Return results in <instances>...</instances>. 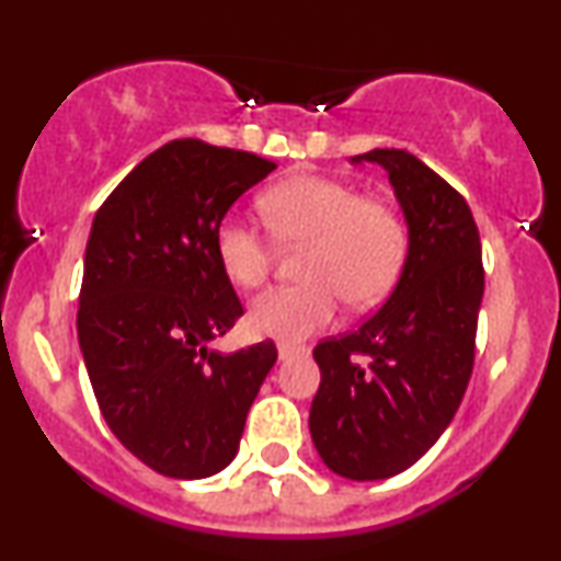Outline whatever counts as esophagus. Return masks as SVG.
<instances>
[{
    "label": "esophagus",
    "instance_id": "obj_1",
    "mask_svg": "<svg viewBox=\"0 0 561 561\" xmlns=\"http://www.w3.org/2000/svg\"><path fill=\"white\" fill-rule=\"evenodd\" d=\"M300 353H306L302 347H289V345H279V362H287V358L293 356H300Z\"/></svg>",
    "mask_w": 561,
    "mask_h": 561
}]
</instances>
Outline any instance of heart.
<instances>
[{
    "instance_id": "obj_1",
    "label": "heart",
    "mask_w": 561,
    "mask_h": 561,
    "mask_svg": "<svg viewBox=\"0 0 561 561\" xmlns=\"http://www.w3.org/2000/svg\"><path fill=\"white\" fill-rule=\"evenodd\" d=\"M276 242L306 248L300 285L274 287L250 306L248 324L263 337L295 343L324 330L340 308L377 306L403 272L409 227L390 203L366 197L330 176H293L261 197ZM224 274L240 287H259L274 268V240L259 227L227 216L216 229Z\"/></svg>"
}]
</instances>
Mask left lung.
<instances>
[{
    "mask_svg": "<svg viewBox=\"0 0 561 561\" xmlns=\"http://www.w3.org/2000/svg\"><path fill=\"white\" fill-rule=\"evenodd\" d=\"M409 224L396 289L358 330L313 347L321 385L313 446L347 480H385L420 461L454 420L472 377L485 287L467 199L405 150H371Z\"/></svg>",
    "mask_w": 561,
    "mask_h": 561,
    "instance_id": "8db88e82",
    "label": "left lung"
}]
</instances>
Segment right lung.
<instances>
[{
    "instance_id": "1",
    "label": "right lung",
    "mask_w": 561,
    "mask_h": 561,
    "mask_svg": "<svg viewBox=\"0 0 561 561\" xmlns=\"http://www.w3.org/2000/svg\"><path fill=\"white\" fill-rule=\"evenodd\" d=\"M274 169L255 152L173 139L94 216L76 317L83 364L113 435L165 478H210L234 459L276 362L272 340L229 356L208 347L242 317L216 229Z\"/></svg>"
}]
</instances>
